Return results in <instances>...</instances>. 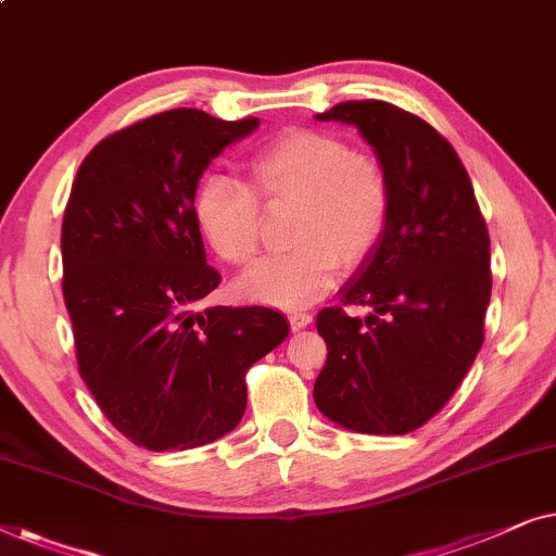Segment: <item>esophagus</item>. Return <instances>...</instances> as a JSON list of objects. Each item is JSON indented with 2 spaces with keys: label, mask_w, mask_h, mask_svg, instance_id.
Here are the masks:
<instances>
[{
  "label": "esophagus",
  "mask_w": 556,
  "mask_h": 556,
  "mask_svg": "<svg viewBox=\"0 0 556 556\" xmlns=\"http://www.w3.org/2000/svg\"><path fill=\"white\" fill-rule=\"evenodd\" d=\"M307 325H312V315H309V312H302V309L289 312V327H292L294 332H296V330H304V327H307Z\"/></svg>",
  "instance_id": "esophagus-1"
}]
</instances>
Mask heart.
Here are the masks:
<instances>
[{"instance_id": "b5f03b06", "label": "heart", "mask_w": 556, "mask_h": 556, "mask_svg": "<svg viewBox=\"0 0 556 556\" xmlns=\"http://www.w3.org/2000/svg\"><path fill=\"white\" fill-rule=\"evenodd\" d=\"M254 191L267 206H292L294 249L267 256L233 281L241 300L269 307H302L325 294L338 267L355 269L382 237L390 186L370 155L350 153L338 136L287 130L247 161ZM199 231L229 264H249L260 249V201L244 186L208 176L193 201Z\"/></svg>"}]
</instances>
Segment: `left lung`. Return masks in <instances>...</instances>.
Segmentation results:
<instances>
[{"instance_id": "1", "label": "left lung", "mask_w": 556, "mask_h": 556, "mask_svg": "<svg viewBox=\"0 0 556 556\" xmlns=\"http://www.w3.org/2000/svg\"><path fill=\"white\" fill-rule=\"evenodd\" d=\"M315 118L357 128L390 186L382 237L340 289L342 304L367 315H317L327 363L315 403L348 431L410 433L451 401L481 350L486 224L464 163L426 121L382 100H350Z\"/></svg>"}]
</instances>
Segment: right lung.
Returning <instances> with one entry per match:
<instances>
[{"mask_svg": "<svg viewBox=\"0 0 556 556\" xmlns=\"http://www.w3.org/2000/svg\"><path fill=\"white\" fill-rule=\"evenodd\" d=\"M260 118L178 108L132 123L83 161L62 218V294L77 365L105 418L148 451H186L239 426L244 375L289 334L269 307H197L218 287L193 216L226 146Z\"/></svg>", "mask_w": 556, "mask_h": 556, "instance_id": "right-lung-1", "label": "right lung"}]
</instances>
